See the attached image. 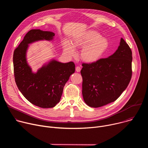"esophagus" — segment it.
<instances>
[{
	"label": "esophagus",
	"instance_id": "obj_1",
	"mask_svg": "<svg viewBox=\"0 0 148 148\" xmlns=\"http://www.w3.org/2000/svg\"><path fill=\"white\" fill-rule=\"evenodd\" d=\"M75 70L77 72H79L81 71V67L79 66H77L75 68Z\"/></svg>",
	"mask_w": 148,
	"mask_h": 148
}]
</instances>
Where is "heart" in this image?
Returning a JSON list of instances; mask_svg holds the SVG:
<instances>
[{"label":"heart","instance_id":"b5f03b06","mask_svg":"<svg viewBox=\"0 0 148 148\" xmlns=\"http://www.w3.org/2000/svg\"><path fill=\"white\" fill-rule=\"evenodd\" d=\"M73 45L76 48H83L81 58L85 62L92 63L99 60L110 46L108 40L102 37L98 32L90 30L73 39ZM63 48L70 56L75 54L74 47L69 41L63 43Z\"/></svg>","mask_w":148,"mask_h":148}]
</instances>
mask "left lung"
Here are the masks:
<instances>
[{"mask_svg":"<svg viewBox=\"0 0 148 148\" xmlns=\"http://www.w3.org/2000/svg\"><path fill=\"white\" fill-rule=\"evenodd\" d=\"M132 53L121 38L116 51L106 58L82 63V94L85 102L98 108L116 101L131 81Z\"/></svg>","mask_w":148,"mask_h":148,"instance_id":"left-lung-1","label":"left lung"}]
</instances>
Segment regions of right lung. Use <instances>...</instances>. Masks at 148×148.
Returning a JSON list of instances; mask_svg holds the SVG:
<instances>
[{
  "label": "right lung",
  "instance_id": "right-lung-1",
  "mask_svg": "<svg viewBox=\"0 0 148 148\" xmlns=\"http://www.w3.org/2000/svg\"><path fill=\"white\" fill-rule=\"evenodd\" d=\"M54 36L52 32L31 30L13 53L14 75L18 90L30 102L43 108H53L59 102L66 83L75 72L72 61L62 63L52 60L36 73L28 65L26 58L28 45L38 40H51Z\"/></svg>",
  "mask_w": 148,
  "mask_h": 148
}]
</instances>
